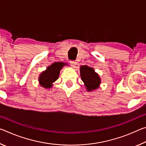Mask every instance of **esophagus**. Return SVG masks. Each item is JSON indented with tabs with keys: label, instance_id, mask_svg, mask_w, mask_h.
<instances>
[{
	"label": "esophagus",
	"instance_id": "obj_1",
	"mask_svg": "<svg viewBox=\"0 0 146 146\" xmlns=\"http://www.w3.org/2000/svg\"><path fill=\"white\" fill-rule=\"evenodd\" d=\"M76 64H77V62H76V61H74V60L70 61V64L73 68H75V66H76Z\"/></svg>",
	"mask_w": 146,
	"mask_h": 146
}]
</instances>
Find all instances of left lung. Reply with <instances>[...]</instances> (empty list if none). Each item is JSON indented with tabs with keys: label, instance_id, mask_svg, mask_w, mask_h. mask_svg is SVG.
I'll list each match as a JSON object with an SVG mask.
<instances>
[{
	"label": "left lung",
	"instance_id": "left-lung-1",
	"mask_svg": "<svg viewBox=\"0 0 146 146\" xmlns=\"http://www.w3.org/2000/svg\"><path fill=\"white\" fill-rule=\"evenodd\" d=\"M80 71L81 78L86 84L88 91H92L98 87L100 79L93 68L87 66H82L80 67Z\"/></svg>",
	"mask_w": 146,
	"mask_h": 146
}]
</instances>
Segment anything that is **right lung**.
<instances>
[{
  "mask_svg": "<svg viewBox=\"0 0 146 146\" xmlns=\"http://www.w3.org/2000/svg\"><path fill=\"white\" fill-rule=\"evenodd\" d=\"M64 65L63 62H55L42 73L39 77V82L44 88H49L52 86V83L58 78L60 71Z\"/></svg>",
  "mask_w": 146,
  "mask_h": 146,
  "instance_id": "add662e5",
  "label": "right lung"
}]
</instances>
